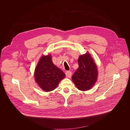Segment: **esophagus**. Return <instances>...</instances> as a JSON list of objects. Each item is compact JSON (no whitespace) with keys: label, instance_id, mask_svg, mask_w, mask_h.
<instances>
[{"label":"esophagus","instance_id":"1","mask_svg":"<svg viewBox=\"0 0 130 130\" xmlns=\"http://www.w3.org/2000/svg\"><path fill=\"white\" fill-rule=\"evenodd\" d=\"M66 75L67 77L70 78L72 76V72L70 71H67L66 72Z\"/></svg>","mask_w":130,"mask_h":130}]
</instances>
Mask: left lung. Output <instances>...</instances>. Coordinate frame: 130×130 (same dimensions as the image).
I'll use <instances>...</instances> for the list:
<instances>
[{
    "label": "left lung",
    "mask_w": 130,
    "mask_h": 130,
    "mask_svg": "<svg viewBox=\"0 0 130 130\" xmlns=\"http://www.w3.org/2000/svg\"><path fill=\"white\" fill-rule=\"evenodd\" d=\"M77 62L78 68L73 75L72 80L79 90H89L97 80L96 66L89 53L81 55Z\"/></svg>",
    "instance_id": "left-lung-1"
}]
</instances>
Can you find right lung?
Returning a JSON list of instances; mask_svg holds the SVG:
<instances>
[{"mask_svg":"<svg viewBox=\"0 0 130 130\" xmlns=\"http://www.w3.org/2000/svg\"><path fill=\"white\" fill-rule=\"evenodd\" d=\"M65 76L62 70L54 64L50 55L42 56L35 71V80L45 92L55 89Z\"/></svg>","mask_w":130,"mask_h":130,"instance_id":"obj_1","label":"right lung"}]
</instances>
